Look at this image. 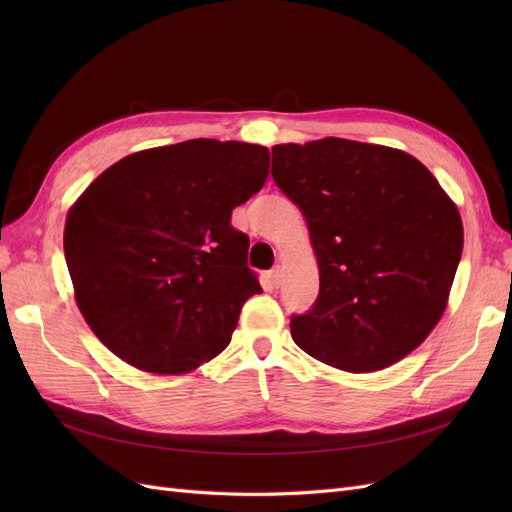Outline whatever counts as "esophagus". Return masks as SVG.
<instances>
[{
	"mask_svg": "<svg viewBox=\"0 0 512 512\" xmlns=\"http://www.w3.org/2000/svg\"><path fill=\"white\" fill-rule=\"evenodd\" d=\"M269 280L273 286H280L282 284V267H273L269 271Z\"/></svg>",
	"mask_w": 512,
	"mask_h": 512,
	"instance_id": "obj_1",
	"label": "esophagus"
}]
</instances>
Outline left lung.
Instances as JSON below:
<instances>
[{
  "mask_svg": "<svg viewBox=\"0 0 512 512\" xmlns=\"http://www.w3.org/2000/svg\"><path fill=\"white\" fill-rule=\"evenodd\" d=\"M271 153L320 271L316 303L290 318L294 344L350 374L401 361L446 309L463 250L455 203L399 149L329 136Z\"/></svg>",
  "mask_w": 512,
  "mask_h": 512,
  "instance_id": "8db88e82",
  "label": "left lung"
}]
</instances>
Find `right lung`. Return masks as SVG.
Returning a JSON list of instances; mask_svg holds the SVG:
<instances>
[{
  "instance_id": "1",
  "label": "right lung",
  "mask_w": 512,
  "mask_h": 512,
  "mask_svg": "<svg viewBox=\"0 0 512 512\" xmlns=\"http://www.w3.org/2000/svg\"><path fill=\"white\" fill-rule=\"evenodd\" d=\"M267 175V147L196 138L132 153L76 200L64 230L74 297L121 361L185 374L230 344L262 292L230 215Z\"/></svg>"
}]
</instances>
